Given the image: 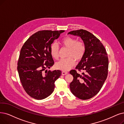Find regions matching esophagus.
<instances>
[{"instance_id": "esophagus-1", "label": "esophagus", "mask_w": 124, "mask_h": 124, "mask_svg": "<svg viewBox=\"0 0 124 124\" xmlns=\"http://www.w3.org/2000/svg\"><path fill=\"white\" fill-rule=\"evenodd\" d=\"M68 73V72H66V71H62V75H66V74H67Z\"/></svg>"}]
</instances>
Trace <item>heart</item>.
Masks as SVG:
<instances>
[{
  "label": "heart",
  "instance_id": "obj_1",
  "mask_svg": "<svg viewBox=\"0 0 124 124\" xmlns=\"http://www.w3.org/2000/svg\"><path fill=\"white\" fill-rule=\"evenodd\" d=\"M61 45L69 48L67 53L68 57L62 59L55 64V67L63 71H67L71 69L75 64V61H79L83 58L85 54L86 47L82 41H77L75 38L66 37L62 38L60 42ZM51 56L57 59L58 57L59 49L56 43H53L50 48Z\"/></svg>",
  "mask_w": 124,
  "mask_h": 124
}]
</instances>
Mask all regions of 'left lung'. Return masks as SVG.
<instances>
[{
  "label": "left lung",
  "instance_id": "1",
  "mask_svg": "<svg viewBox=\"0 0 124 124\" xmlns=\"http://www.w3.org/2000/svg\"><path fill=\"white\" fill-rule=\"evenodd\" d=\"M68 34L80 37L85 44L86 50L76 69L83 71L80 74L72 70L70 73L73 80L70 84L74 96L81 100L92 98L99 92L108 75V58L106 49L97 37L89 31L79 29Z\"/></svg>",
  "mask_w": 124,
  "mask_h": 124
}]
</instances>
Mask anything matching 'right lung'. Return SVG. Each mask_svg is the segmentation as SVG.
I'll use <instances>...</instances> for the list:
<instances>
[{
	"label": "right lung",
	"mask_w": 124,
	"mask_h": 124,
	"mask_svg": "<svg viewBox=\"0 0 124 124\" xmlns=\"http://www.w3.org/2000/svg\"><path fill=\"white\" fill-rule=\"evenodd\" d=\"M64 31H41L29 37L23 45L17 70L24 90L37 100L44 99L53 93L60 70L48 71L54 65L50 48Z\"/></svg>",
	"instance_id": "add662e5"
}]
</instances>
